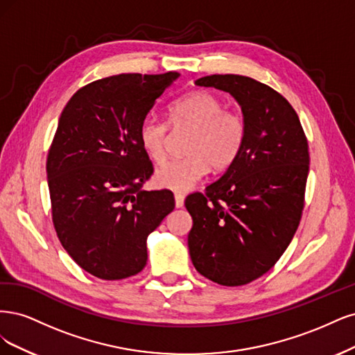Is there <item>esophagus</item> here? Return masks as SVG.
<instances>
[{
	"label": "esophagus",
	"instance_id": "obj_1",
	"mask_svg": "<svg viewBox=\"0 0 355 355\" xmlns=\"http://www.w3.org/2000/svg\"><path fill=\"white\" fill-rule=\"evenodd\" d=\"M184 205V196L181 193H175V207L181 208Z\"/></svg>",
	"mask_w": 355,
	"mask_h": 355
}]
</instances>
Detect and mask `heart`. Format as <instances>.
Masks as SVG:
<instances>
[{
    "label": "heart",
    "instance_id": "heart-1",
    "mask_svg": "<svg viewBox=\"0 0 355 355\" xmlns=\"http://www.w3.org/2000/svg\"><path fill=\"white\" fill-rule=\"evenodd\" d=\"M169 121L175 127L194 128L186 148L187 156L162 165L155 173L157 187L184 193L193 189L208 173L230 166L239 157L245 143L246 127L242 116L225 110L224 101L209 91L196 89L180 97L169 106ZM166 123L147 116L139 127V143L155 164L165 159Z\"/></svg>",
    "mask_w": 355,
    "mask_h": 355
}]
</instances>
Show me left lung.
Instances as JSON below:
<instances>
[{
  "label": "left lung",
  "mask_w": 355,
  "mask_h": 355,
  "mask_svg": "<svg viewBox=\"0 0 355 355\" xmlns=\"http://www.w3.org/2000/svg\"><path fill=\"white\" fill-rule=\"evenodd\" d=\"M196 85L230 94L246 135L221 178L184 202L193 218L189 252L202 276L242 286L276 264L300 225L310 169L306 137L289 101L252 78L211 75Z\"/></svg>",
  "instance_id": "left-lung-1"
}]
</instances>
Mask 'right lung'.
Instances as JSON below:
<instances>
[{
    "instance_id": "add662e5",
    "label": "right lung",
    "mask_w": 355,
    "mask_h": 355,
    "mask_svg": "<svg viewBox=\"0 0 355 355\" xmlns=\"http://www.w3.org/2000/svg\"><path fill=\"white\" fill-rule=\"evenodd\" d=\"M178 72L121 73L78 89L47 157L55 233L76 264L103 280L140 272L147 237L175 208L169 190H143L153 173L139 127Z\"/></svg>"
}]
</instances>
